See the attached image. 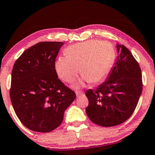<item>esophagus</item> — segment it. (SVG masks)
Returning a JSON list of instances; mask_svg holds the SVG:
<instances>
[{"instance_id": "esophagus-1", "label": "esophagus", "mask_w": 155, "mask_h": 155, "mask_svg": "<svg viewBox=\"0 0 155 155\" xmlns=\"http://www.w3.org/2000/svg\"><path fill=\"white\" fill-rule=\"evenodd\" d=\"M75 94H76V95H77V97H80V96H81V95H82L83 93H82V92H81V91H75Z\"/></svg>"}]
</instances>
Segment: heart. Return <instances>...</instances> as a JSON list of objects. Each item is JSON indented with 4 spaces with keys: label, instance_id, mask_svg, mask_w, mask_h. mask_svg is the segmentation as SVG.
Returning <instances> with one entry per match:
<instances>
[{
    "label": "heart",
    "instance_id": "obj_1",
    "mask_svg": "<svg viewBox=\"0 0 155 155\" xmlns=\"http://www.w3.org/2000/svg\"><path fill=\"white\" fill-rule=\"evenodd\" d=\"M64 53L65 56L59 57L56 61V71L61 79L72 83L78 77L79 68L83 77L77 87L83 85L84 81L97 83L104 79L112 69L115 58L112 45L97 40L70 45Z\"/></svg>",
    "mask_w": 155,
    "mask_h": 155
}]
</instances>
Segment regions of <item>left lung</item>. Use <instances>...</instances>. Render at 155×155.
<instances>
[{
    "label": "left lung",
    "instance_id": "8db88e82",
    "mask_svg": "<svg viewBox=\"0 0 155 155\" xmlns=\"http://www.w3.org/2000/svg\"><path fill=\"white\" fill-rule=\"evenodd\" d=\"M115 65L105 82L95 91L88 90L86 112L93 123L114 127L124 123L134 113L142 91V71L128 49L116 44Z\"/></svg>",
    "mask_w": 155,
    "mask_h": 155
}]
</instances>
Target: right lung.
I'll list each match as a JSON object with an SVG mask.
<instances>
[{"instance_id": "add662e5", "label": "right lung", "mask_w": 155, "mask_h": 155, "mask_svg": "<svg viewBox=\"0 0 155 155\" xmlns=\"http://www.w3.org/2000/svg\"><path fill=\"white\" fill-rule=\"evenodd\" d=\"M63 44L38 43L24 51L13 65L11 101L21 123L32 131L48 133L56 129L76 98L74 91L58 79L55 69Z\"/></svg>"}]
</instances>
